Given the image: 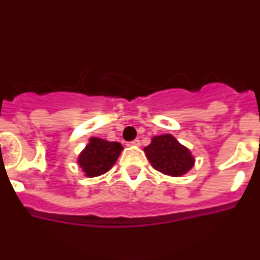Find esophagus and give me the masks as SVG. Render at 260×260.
<instances>
[{
	"mask_svg": "<svg viewBox=\"0 0 260 260\" xmlns=\"http://www.w3.org/2000/svg\"><path fill=\"white\" fill-rule=\"evenodd\" d=\"M127 146H133V147H138V146H141V141L139 139H134V141L132 142H128Z\"/></svg>",
	"mask_w": 260,
	"mask_h": 260,
	"instance_id": "obj_1",
	"label": "esophagus"
}]
</instances>
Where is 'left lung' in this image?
<instances>
[{
	"label": "left lung",
	"mask_w": 260,
	"mask_h": 260,
	"mask_svg": "<svg viewBox=\"0 0 260 260\" xmlns=\"http://www.w3.org/2000/svg\"><path fill=\"white\" fill-rule=\"evenodd\" d=\"M144 152L156 171L172 177L186 174L195 162L189 148L182 146L172 134L153 137L150 146L144 147Z\"/></svg>",
	"instance_id": "obj_1"
}]
</instances>
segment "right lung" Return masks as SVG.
Wrapping results in <instances>:
<instances>
[{"label": "right lung", "instance_id": "obj_1", "mask_svg": "<svg viewBox=\"0 0 260 260\" xmlns=\"http://www.w3.org/2000/svg\"><path fill=\"white\" fill-rule=\"evenodd\" d=\"M123 147L117 142H108L100 138H91L79 157L78 164L86 177H98L107 173L116 164Z\"/></svg>", "mask_w": 260, "mask_h": 260}]
</instances>
